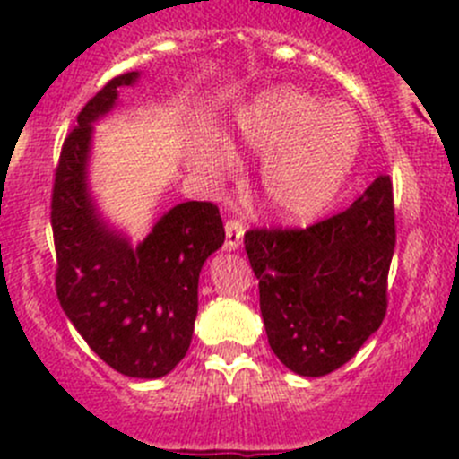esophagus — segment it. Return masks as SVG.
<instances>
[{"instance_id":"1","label":"esophagus","mask_w":459,"mask_h":459,"mask_svg":"<svg viewBox=\"0 0 459 459\" xmlns=\"http://www.w3.org/2000/svg\"><path fill=\"white\" fill-rule=\"evenodd\" d=\"M242 238H244V224L239 220H229L226 221V242L224 247L229 248V251H235V248H239V244H242Z\"/></svg>"}]
</instances>
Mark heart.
<instances>
[{"label":"heart","mask_w":459,"mask_h":459,"mask_svg":"<svg viewBox=\"0 0 459 459\" xmlns=\"http://www.w3.org/2000/svg\"><path fill=\"white\" fill-rule=\"evenodd\" d=\"M235 126L239 140L266 157L259 179L268 208L290 221L313 220L331 206L362 146V124L351 106L302 88L262 92L239 110ZM204 166L211 173L233 169L230 143L212 142Z\"/></svg>","instance_id":"heart-1"}]
</instances>
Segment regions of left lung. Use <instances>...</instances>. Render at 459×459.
<instances>
[{"mask_svg": "<svg viewBox=\"0 0 459 459\" xmlns=\"http://www.w3.org/2000/svg\"><path fill=\"white\" fill-rule=\"evenodd\" d=\"M244 248L273 353L304 377L337 371L386 316L395 248L391 178L379 175L344 212L307 229L247 230Z\"/></svg>", "mask_w": 459, "mask_h": 459, "instance_id": "left-lung-1", "label": "left lung"}]
</instances>
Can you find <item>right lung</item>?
Here are the masks:
<instances>
[{"instance_id": "right-lung-1", "label": "right lung", "mask_w": 459, "mask_h": 459, "mask_svg": "<svg viewBox=\"0 0 459 459\" xmlns=\"http://www.w3.org/2000/svg\"><path fill=\"white\" fill-rule=\"evenodd\" d=\"M140 73L113 77L77 115L55 170L50 224L57 253L59 304L86 344L117 373L155 379L191 346L197 284L224 244L220 208L184 202L170 208L137 247L110 230L88 193L92 122L117 101V88Z\"/></svg>"}]
</instances>
